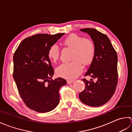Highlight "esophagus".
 <instances>
[{
	"instance_id": "obj_1",
	"label": "esophagus",
	"mask_w": 132,
	"mask_h": 132,
	"mask_svg": "<svg viewBox=\"0 0 132 132\" xmlns=\"http://www.w3.org/2000/svg\"><path fill=\"white\" fill-rule=\"evenodd\" d=\"M74 82V80H67V84H72Z\"/></svg>"
}]
</instances>
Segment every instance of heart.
Instances as JSON below:
<instances>
[{"mask_svg":"<svg viewBox=\"0 0 132 132\" xmlns=\"http://www.w3.org/2000/svg\"><path fill=\"white\" fill-rule=\"evenodd\" d=\"M63 43L73 50L71 60L69 63H63L56 69L57 76L67 79H73L81 73L82 70L81 64L89 65L92 63L96 54V47L94 43L88 39H85L77 34H72L66 37ZM60 52L57 45H53L48 51V57L52 63L59 60Z\"/></svg>","mask_w":132,"mask_h":132,"instance_id":"b5f03b06","label":"heart"}]
</instances>
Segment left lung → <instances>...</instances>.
<instances>
[{
  "label": "left lung",
  "instance_id": "left-lung-1",
  "mask_svg": "<svg viewBox=\"0 0 132 132\" xmlns=\"http://www.w3.org/2000/svg\"><path fill=\"white\" fill-rule=\"evenodd\" d=\"M90 35L96 47V54L85 76L97 81L85 78V89L80 93L82 103L90 106H100L107 103L116 89L118 82L117 52L108 36L95 28L80 29Z\"/></svg>",
  "mask_w": 132,
  "mask_h": 132
}]
</instances>
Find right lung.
Here are the masks:
<instances>
[{
	"label": "right lung",
	"mask_w": 132,
	"mask_h": 132,
	"mask_svg": "<svg viewBox=\"0 0 132 132\" xmlns=\"http://www.w3.org/2000/svg\"><path fill=\"white\" fill-rule=\"evenodd\" d=\"M64 35L39 34L28 37L13 55V77L24 103L33 111L50 112L60 101L59 89L67 81L61 77L52 79L54 70L48 51Z\"/></svg>",
	"instance_id": "obj_1"
}]
</instances>
